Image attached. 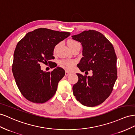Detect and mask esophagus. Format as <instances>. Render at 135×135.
<instances>
[{
    "instance_id": "1",
    "label": "esophagus",
    "mask_w": 135,
    "mask_h": 135,
    "mask_svg": "<svg viewBox=\"0 0 135 135\" xmlns=\"http://www.w3.org/2000/svg\"><path fill=\"white\" fill-rule=\"evenodd\" d=\"M70 75V72H68V71H65V76H67Z\"/></svg>"
}]
</instances>
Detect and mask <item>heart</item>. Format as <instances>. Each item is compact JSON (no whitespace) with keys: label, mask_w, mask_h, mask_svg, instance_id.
I'll return each mask as SVG.
<instances>
[{"label":"heart","mask_w":135,"mask_h":135,"mask_svg":"<svg viewBox=\"0 0 135 135\" xmlns=\"http://www.w3.org/2000/svg\"><path fill=\"white\" fill-rule=\"evenodd\" d=\"M68 45L71 49L75 47L76 46L80 45V44L77 41H74V40H70L68 42ZM57 46H56L55 47L54 50L55 51L56 49H57ZM75 64V61L72 60H69V59H63L59 61V65L60 67L63 68L65 70L67 71H71L72 70L73 67H74V65Z\"/></svg>","instance_id":"heart-1"}]
</instances>
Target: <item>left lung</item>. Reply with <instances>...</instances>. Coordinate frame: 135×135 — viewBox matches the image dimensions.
Masks as SVG:
<instances>
[{
	"label": "left lung",
	"instance_id": "obj_1",
	"mask_svg": "<svg viewBox=\"0 0 135 135\" xmlns=\"http://www.w3.org/2000/svg\"><path fill=\"white\" fill-rule=\"evenodd\" d=\"M72 39L81 43L83 57L78 67L81 72L91 70L92 76L77 74L79 80L73 93L82 105L94 107L109 97L117 79V55L113 45L102 33L85 30Z\"/></svg>",
	"mask_w": 135,
	"mask_h": 135
}]
</instances>
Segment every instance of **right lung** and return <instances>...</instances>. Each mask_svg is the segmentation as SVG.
Listing matches in <instances>:
<instances>
[{
  "label": "right lung",
  "instance_id": "add662e5",
  "mask_svg": "<svg viewBox=\"0 0 135 135\" xmlns=\"http://www.w3.org/2000/svg\"><path fill=\"white\" fill-rule=\"evenodd\" d=\"M70 34L39 28L28 33L18 42L12 70L19 90L28 101L43 103L55 94L65 71L57 67L51 72H45L41 70L40 63H50L55 46Z\"/></svg>",
  "mask_w": 135,
  "mask_h": 135
}]
</instances>
